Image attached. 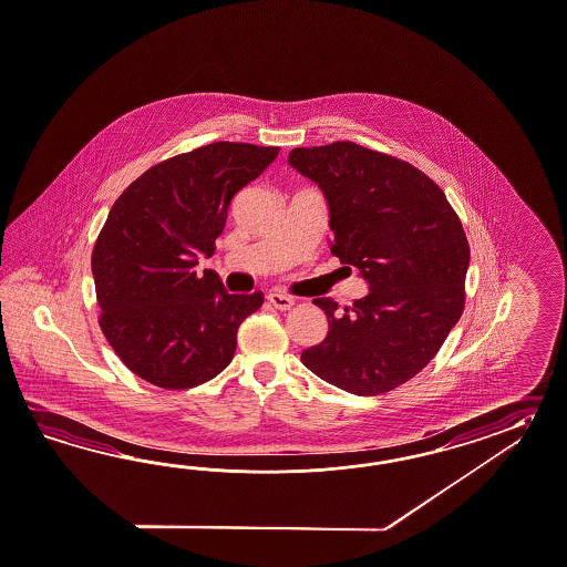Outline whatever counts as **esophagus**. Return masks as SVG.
<instances>
[{
  "mask_svg": "<svg viewBox=\"0 0 567 567\" xmlns=\"http://www.w3.org/2000/svg\"><path fill=\"white\" fill-rule=\"evenodd\" d=\"M267 300H269V305L277 308V310H290L291 306H293V298L286 296V293H279V291H271V293L267 296Z\"/></svg>",
  "mask_w": 567,
  "mask_h": 567,
  "instance_id": "obj_1",
  "label": "esophagus"
}]
</instances>
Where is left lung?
<instances>
[{"label":"left lung","instance_id":"left-lung-1","mask_svg":"<svg viewBox=\"0 0 567 567\" xmlns=\"http://www.w3.org/2000/svg\"><path fill=\"white\" fill-rule=\"evenodd\" d=\"M288 162L327 199L331 252L368 284L346 308L312 300L329 331L302 362L351 394L392 391L430 363L463 315V224L430 176L353 142L293 147Z\"/></svg>","mask_w":567,"mask_h":567}]
</instances>
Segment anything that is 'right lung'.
Here are the masks:
<instances>
[{"instance_id": "add662e5", "label": "right lung", "mask_w": 567, "mask_h": 567, "mask_svg": "<svg viewBox=\"0 0 567 567\" xmlns=\"http://www.w3.org/2000/svg\"><path fill=\"white\" fill-rule=\"evenodd\" d=\"M279 147L216 142L152 166L121 193L92 250L101 329L133 374L190 389L233 362L240 322L261 291L228 293L197 271L224 233L234 195Z\"/></svg>"}]
</instances>
